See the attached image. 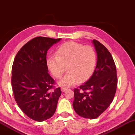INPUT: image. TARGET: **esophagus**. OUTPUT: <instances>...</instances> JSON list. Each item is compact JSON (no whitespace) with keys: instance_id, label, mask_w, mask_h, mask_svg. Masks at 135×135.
<instances>
[{"instance_id":"obj_1","label":"esophagus","mask_w":135,"mask_h":135,"mask_svg":"<svg viewBox=\"0 0 135 135\" xmlns=\"http://www.w3.org/2000/svg\"><path fill=\"white\" fill-rule=\"evenodd\" d=\"M67 89H68L67 87H61V90H62V92H64L65 90H67Z\"/></svg>"}]
</instances>
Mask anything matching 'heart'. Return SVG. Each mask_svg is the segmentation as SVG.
I'll list each match as a JSON object with an SVG mask.
<instances>
[{
  "instance_id": "obj_1",
  "label": "heart",
  "mask_w": 135,
  "mask_h": 135,
  "mask_svg": "<svg viewBox=\"0 0 135 135\" xmlns=\"http://www.w3.org/2000/svg\"><path fill=\"white\" fill-rule=\"evenodd\" d=\"M97 64V54L90 46H84L75 41H68L58 47L56 55L49 56L46 65L51 74L60 78L67 70L68 71L59 81L61 86L69 87L78 81L84 83L94 73Z\"/></svg>"
}]
</instances>
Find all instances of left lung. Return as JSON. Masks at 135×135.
Here are the masks:
<instances>
[{
    "mask_svg": "<svg viewBox=\"0 0 135 135\" xmlns=\"http://www.w3.org/2000/svg\"><path fill=\"white\" fill-rule=\"evenodd\" d=\"M97 54L96 68L88 81L74 89L73 106L84 118L94 119L102 114L112 103L117 89V71L111 53L96 40H93Z\"/></svg>",
    "mask_w": 135,
    "mask_h": 135,
    "instance_id": "8db88e82",
    "label": "left lung"
}]
</instances>
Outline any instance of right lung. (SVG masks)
Wrapping results in <instances>:
<instances>
[{
  "mask_svg": "<svg viewBox=\"0 0 135 135\" xmlns=\"http://www.w3.org/2000/svg\"><path fill=\"white\" fill-rule=\"evenodd\" d=\"M61 38L37 37L24 45L17 53L11 71L13 95L22 112L38 122L54 115L61 95L60 87L48 73L46 54Z\"/></svg>",
  "mask_w": 135,
  "mask_h": 135,
  "instance_id": "add662e5",
  "label": "right lung"
}]
</instances>
